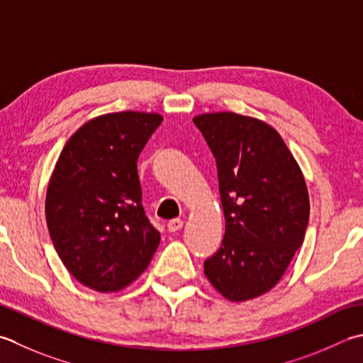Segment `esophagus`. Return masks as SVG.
Listing matches in <instances>:
<instances>
[{
    "mask_svg": "<svg viewBox=\"0 0 363 363\" xmlns=\"http://www.w3.org/2000/svg\"><path fill=\"white\" fill-rule=\"evenodd\" d=\"M182 225H184V222L181 218H173L167 223V228H168V231L176 233V231H179L182 228Z\"/></svg>",
    "mask_w": 363,
    "mask_h": 363,
    "instance_id": "34e87169",
    "label": "esophagus"
}]
</instances>
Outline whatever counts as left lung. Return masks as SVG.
Masks as SVG:
<instances>
[{"label": "left lung", "mask_w": 363, "mask_h": 363, "mask_svg": "<svg viewBox=\"0 0 363 363\" xmlns=\"http://www.w3.org/2000/svg\"><path fill=\"white\" fill-rule=\"evenodd\" d=\"M214 154L225 236L204 261L220 294L244 302L271 291L303 242L310 217L303 174L271 125L238 113L194 118Z\"/></svg>", "instance_id": "1"}]
</instances>
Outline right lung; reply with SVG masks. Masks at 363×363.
Listing matches in <instances>:
<instances>
[{
  "instance_id": "right-lung-1",
  "label": "right lung",
  "mask_w": 363,
  "mask_h": 363,
  "mask_svg": "<svg viewBox=\"0 0 363 363\" xmlns=\"http://www.w3.org/2000/svg\"><path fill=\"white\" fill-rule=\"evenodd\" d=\"M160 123L155 113L97 116L56 162L45 198L48 233L62 264L91 289L127 286L157 250L160 233L141 204L137 160Z\"/></svg>"
}]
</instances>
